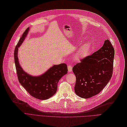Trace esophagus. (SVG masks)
<instances>
[{"instance_id":"esophagus-1","label":"esophagus","mask_w":127,"mask_h":127,"mask_svg":"<svg viewBox=\"0 0 127 127\" xmlns=\"http://www.w3.org/2000/svg\"><path fill=\"white\" fill-rule=\"evenodd\" d=\"M68 69L69 72H72V66L71 65H69L68 66Z\"/></svg>"}]
</instances>
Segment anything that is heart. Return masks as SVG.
<instances>
[{
  "instance_id": "obj_1",
  "label": "heart",
  "mask_w": 127,
  "mask_h": 127,
  "mask_svg": "<svg viewBox=\"0 0 127 127\" xmlns=\"http://www.w3.org/2000/svg\"><path fill=\"white\" fill-rule=\"evenodd\" d=\"M90 44L88 43H86L83 44L78 51L76 54V57L77 58H80L85 56L88 52Z\"/></svg>"
}]
</instances>
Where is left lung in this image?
Listing matches in <instances>:
<instances>
[{
    "label": "left lung",
    "mask_w": 127,
    "mask_h": 127,
    "mask_svg": "<svg viewBox=\"0 0 127 127\" xmlns=\"http://www.w3.org/2000/svg\"><path fill=\"white\" fill-rule=\"evenodd\" d=\"M115 51L109 40L101 49L80 59L72 68L76 77L75 94L87 99L99 94L112 76Z\"/></svg>",
    "instance_id": "1"
}]
</instances>
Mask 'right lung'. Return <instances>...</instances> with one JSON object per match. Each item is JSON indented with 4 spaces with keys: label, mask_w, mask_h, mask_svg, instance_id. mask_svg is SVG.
<instances>
[{
    "label": "right lung",
    "mask_w": 127,
    "mask_h": 127,
    "mask_svg": "<svg viewBox=\"0 0 127 127\" xmlns=\"http://www.w3.org/2000/svg\"><path fill=\"white\" fill-rule=\"evenodd\" d=\"M28 31L29 28L24 32L14 50V62L18 80L29 95L38 99L46 100L55 94L58 81L68 73L67 65L65 64L54 65L43 75L36 77L31 76L24 72L19 64L17 50Z\"/></svg>",
    "instance_id": "add662e5"
}]
</instances>
